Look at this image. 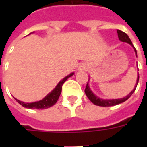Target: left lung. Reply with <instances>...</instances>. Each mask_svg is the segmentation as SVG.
Here are the masks:
<instances>
[{"label":"left lung","instance_id":"left-lung-1","mask_svg":"<svg viewBox=\"0 0 147 147\" xmlns=\"http://www.w3.org/2000/svg\"><path fill=\"white\" fill-rule=\"evenodd\" d=\"M117 30V34H118V38L120 39V41L123 42H126V43H128L130 45H132V47L134 48V50L136 52V55L137 57V52H136V49L135 48V46L132 45V42L131 41V39L129 38L128 35L126 33H124L123 31H121L120 30ZM139 75L138 74V77H137V81H136V84L135 88L132 90V91H131V93H129L128 95H127L126 97H124L123 98H120V99H102L97 97L95 94H94V93L90 90L89 87V85H88V83H86V89H85V94L87 96V98H89V100L90 102L94 103L95 105H98V106H103V107H106V106H113V105H117L118 104H120L122 102H124L125 101H127V99L129 98L132 95V94L134 93V91L136 90V88L137 85H138V83H139Z\"/></svg>","mask_w":147,"mask_h":147}]
</instances>
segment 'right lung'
<instances>
[{
    "mask_svg": "<svg viewBox=\"0 0 147 147\" xmlns=\"http://www.w3.org/2000/svg\"><path fill=\"white\" fill-rule=\"evenodd\" d=\"M74 75V73H71L70 75H68L66 77H64L63 80L60 81V83H58L57 86L55 87L54 89L52 90L51 92L49 93V94L45 96L44 98L41 100V101H38V102H31V103H25V102H23L20 101V100H17L16 98H15L16 100V102L20 104L22 106H24L25 108L27 109H48L49 107H51L53 105H55L57 102L59 97L61 95V90H62V86L64 83L66 81V80L69 78V77L72 76Z\"/></svg>",
    "mask_w": 147,
    "mask_h": 147,
    "instance_id": "add662e5",
    "label": "right lung"
}]
</instances>
